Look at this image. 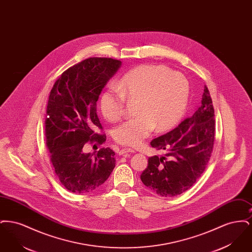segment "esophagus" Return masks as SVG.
Returning a JSON list of instances; mask_svg holds the SVG:
<instances>
[{"mask_svg":"<svg viewBox=\"0 0 252 252\" xmlns=\"http://www.w3.org/2000/svg\"><path fill=\"white\" fill-rule=\"evenodd\" d=\"M128 153H134V150L130 149V148H124L119 152V154L123 155V156H125V155H126Z\"/></svg>","mask_w":252,"mask_h":252,"instance_id":"1","label":"esophagus"}]
</instances>
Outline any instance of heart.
<instances>
[{"label":"heart","mask_w":252,"mask_h":252,"mask_svg":"<svg viewBox=\"0 0 252 252\" xmlns=\"http://www.w3.org/2000/svg\"><path fill=\"white\" fill-rule=\"evenodd\" d=\"M103 93L100 108L108 121H117L123 114L126 99L137 100V116L125 121L113 131L115 142L134 146L147 138L154 128L162 131L173 127L185 112L189 84L180 72L162 65H143L126 73Z\"/></svg>","instance_id":"obj_1"}]
</instances>
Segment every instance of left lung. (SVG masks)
Returning <instances> with one entry per match:
<instances>
[{
  "instance_id": "1",
  "label": "left lung",
  "mask_w": 252,
  "mask_h": 252,
  "mask_svg": "<svg viewBox=\"0 0 252 252\" xmlns=\"http://www.w3.org/2000/svg\"><path fill=\"white\" fill-rule=\"evenodd\" d=\"M215 130V109L205 86L201 105L192 116L151 141V146L165 151V155L148 158V165L141 175L144 185L165 197L190 189L210 160Z\"/></svg>"
}]
</instances>
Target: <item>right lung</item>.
<instances>
[{"label": "right lung", "instance_id": "right-lung-1", "mask_svg": "<svg viewBox=\"0 0 252 252\" xmlns=\"http://www.w3.org/2000/svg\"><path fill=\"white\" fill-rule=\"evenodd\" d=\"M120 60L91 58L61 74L49 95L45 135L51 161L61 184L70 192H93L108 180L115 167L109 147L97 154L85 153L87 142L102 144L105 135L96 102L108 80L118 72Z\"/></svg>", "mask_w": 252, "mask_h": 252}]
</instances>
